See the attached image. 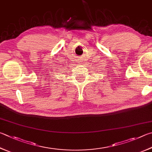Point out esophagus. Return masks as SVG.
I'll return each instance as SVG.
<instances>
[{
  "instance_id": "obj_1",
  "label": "esophagus",
  "mask_w": 152,
  "mask_h": 152,
  "mask_svg": "<svg viewBox=\"0 0 152 152\" xmlns=\"http://www.w3.org/2000/svg\"><path fill=\"white\" fill-rule=\"evenodd\" d=\"M81 60H78V63H79V64H80V62H82ZM81 64H82V63H81Z\"/></svg>"
}]
</instances>
